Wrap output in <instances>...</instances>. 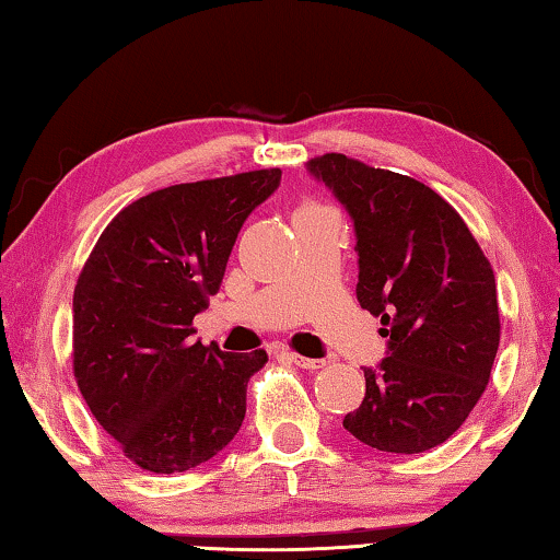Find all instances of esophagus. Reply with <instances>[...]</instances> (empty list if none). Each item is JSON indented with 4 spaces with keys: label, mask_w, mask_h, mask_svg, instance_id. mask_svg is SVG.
<instances>
[{
    "label": "esophagus",
    "mask_w": 560,
    "mask_h": 560,
    "mask_svg": "<svg viewBox=\"0 0 560 560\" xmlns=\"http://www.w3.org/2000/svg\"><path fill=\"white\" fill-rule=\"evenodd\" d=\"M281 357H287L291 363H296L299 369H308V371H316V369H322L324 366V361H316V359H306V357H299V353H294V351H283Z\"/></svg>",
    "instance_id": "1"
}]
</instances>
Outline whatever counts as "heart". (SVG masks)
I'll use <instances>...</instances> for the list:
<instances>
[{"label":"heart","instance_id":"b5f03b06","mask_svg":"<svg viewBox=\"0 0 560 560\" xmlns=\"http://www.w3.org/2000/svg\"><path fill=\"white\" fill-rule=\"evenodd\" d=\"M304 207H316V203H304ZM304 207H301V209H304Z\"/></svg>","mask_w":560,"mask_h":560}]
</instances>
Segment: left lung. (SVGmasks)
<instances>
[{
    "label": "left lung",
    "instance_id": "1",
    "mask_svg": "<svg viewBox=\"0 0 560 560\" xmlns=\"http://www.w3.org/2000/svg\"><path fill=\"white\" fill-rule=\"evenodd\" d=\"M349 211L361 308L381 316L386 359L343 429L371 448L423 454L460 429L501 341L491 264L448 201L411 176L343 154L306 164Z\"/></svg>",
    "mask_w": 560,
    "mask_h": 560
}]
</instances>
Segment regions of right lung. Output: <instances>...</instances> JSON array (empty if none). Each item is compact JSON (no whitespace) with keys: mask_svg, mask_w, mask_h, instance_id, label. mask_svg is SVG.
I'll use <instances>...</instances> for the list:
<instances>
[{"mask_svg":"<svg viewBox=\"0 0 560 560\" xmlns=\"http://www.w3.org/2000/svg\"><path fill=\"white\" fill-rule=\"evenodd\" d=\"M281 184L261 168L147 194L121 209L74 289V376L124 456L152 474L214 458L242 429L266 351L194 341L248 214Z\"/></svg>","mask_w":560,"mask_h":560,"instance_id":"obj_1","label":"right lung"}]
</instances>
